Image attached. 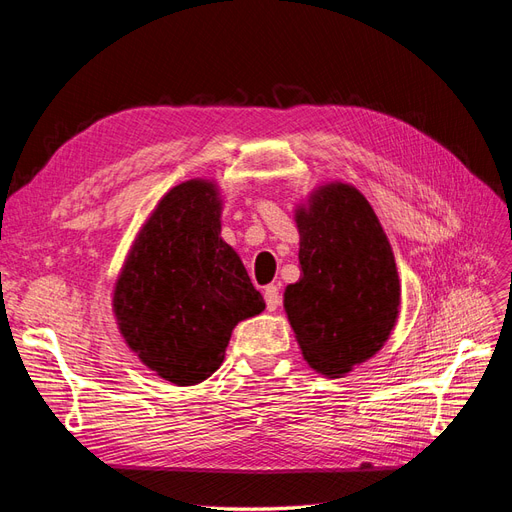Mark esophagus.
<instances>
[{
	"instance_id": "1",
	"label": "esophagus",
	"mask_w": 512,
	"mask_h": 512,
	"mask_svg": "<svg viewBox=\"0 0 512 512\" xmlns=\"http://www.w3.org/2000/svg\"><path fill=\"white\" fill-rule=\"evenodd\" d=\"M265 303H267L269 312H275V309L280 307V303H282L280 288H277V286H267L265 288Z\"/></svg>"
}]
</instances>
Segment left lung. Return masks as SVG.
Returning <instances> with one entry per match:
<instances>
[{
	"mask_svg": "<svg viewBox=\"0 0 512 512\" xmlns=\"http://www.w3.org/2000/svg\"><path fill=\"white\" fill-rule=\"evenodd\" d=\"M301 277L284 309L305 361L339 378L389 339L401 303L391 243L367 198L348 183L320 185L297 209Z\"/></svg>",
	"mask_w": 512,
	"mask_h": 512,
	"instance_id": "obj_1",
	"label": "left lung"
}]
</instances>
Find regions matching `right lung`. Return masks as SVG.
Returning <instances> with one entry per match:
<instances>
[{"instance_id": "obj_1", "label": "right lung", "mask_w": 512, "mask_h": 512, "mask_svg": "<svg viewBox=\"0 0 512 512\" xmlns=\"http://www.w3.org/2000/svg\"><path fill=\"white\" fill-rule=\"evenodd\" d=\"M220 215L213 181L175 185L138 230L115 284L113 312L126 344L177 386L207 380L224 361L232 329L265 309L220 237Z\"/></svg>"}]
</instances>
